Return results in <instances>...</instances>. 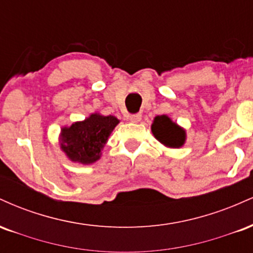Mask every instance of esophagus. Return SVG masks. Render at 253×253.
<instances>
[{
    "mask_svg": "<svg viewBox=\"0 0 253 253\" xmlns=\"http://www.w3.org/2000/svg\"><path fill=\"white\" fill-rule=\"evenodd\" d=\"M129 120L132 121V123H139V121L141 120V114L140 113H138V114L129 115Z\"/></svg>",
    "mask_w": 253,
    "mask_h": 253,
    "instance_id": "1",
    "label": "esophagus"
}]
</instances>
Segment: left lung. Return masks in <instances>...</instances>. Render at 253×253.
<instances>
[{
	"instance_id": "obj_1",
	"label": "left lung",
	"mask_w": 253,
	"mask_h": 253,
	"mask_svg": "<svg viewBox=\"0 0 253 253\" xmlns=\"http://www.w3.org/2000/svg\"><path fill=\"white\" fill-rule=\"evenodd\" d=\"M151 129L157 140L167 147L178 149L185 143V130L173 123L168 115L156 117Z\"/></svg>"
}]
</instances>
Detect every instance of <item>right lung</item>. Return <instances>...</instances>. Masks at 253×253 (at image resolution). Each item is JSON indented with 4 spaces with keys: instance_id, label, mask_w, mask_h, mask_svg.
<instances>
[{
    "instance_id": "add662e5",
    "label": "right lung",
    "mask_w": 253,
    "mask_h": 253,
    "mask_svg": "<svg viewBox=\"0 0 253 253\" xmlns=\"http://www.w3.org/2000/svg\"><path fill=\"white\" fill-rule=\"evenodd\" d=\"M118 124L119 120L113 115L103 117L94 113L84 121L63 127L59 136L60 149L75 163H95Z\"/></svg>"
}]
</instances>
